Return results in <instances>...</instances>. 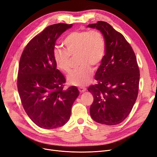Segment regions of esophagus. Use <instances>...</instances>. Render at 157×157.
I'll return each mask as SVG.
<instances>
[{"instance_id": "esophagus-1", "label": "esophagus", "mask_w": 157, "mask_h": 157, "mask_svg": "<svg viewBox=\"0 0 157 157\" xmlns=\"http://www.w3.org/2000/svg\"><path fill=\"white\" fill-rule=\"evenodd\" d=\"M78 90H79V92L80 93H82V92H84L85 91H86V88H84V87H79L78 88Z\"/></svg>"}]
</instances>
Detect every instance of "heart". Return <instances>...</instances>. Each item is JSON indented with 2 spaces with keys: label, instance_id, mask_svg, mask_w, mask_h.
Listing matches in <instances>:
<instances>
[{
  "label": "heart",
  "instance_id": "heart-1",
  "mask_svg": "<svg viewBox=\"0 0 157 157\" xmlns=\"http://www.w3.org/2000/svg\"><path fill=\"white\" fill-rule=\"evenodd\" d=\"M65 49L56 47L53 58L58 67L67 73L71 68V57L77 56L78 64L67 77L70 84L84 86L93 75L92 66L99 65L105 57L106 45L102 33L98 30L75 31L65 37L63 42Z\"/></svg>",
  "mask_w": 157,
  "mask_h": 157
}]
</instances>
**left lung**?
Listing matches in <instances>:
<instances>
[{"label":"left lung","mask_w":157,"mask_h":157,"mask_svg":"<svg viewBox=\"0 0 157 157\" xmlns=\"http://www.w3.org/2000/svg\"><path fill=\"white\" fill-rule=\"evenodd\" d=\"M103 34L106 51L95 75L98 84L88 88L94 97L90 113L100 124H119L129 115L139 91L140 69L129 42L108 23L90 24Z\"/></svg>","instance_id":"1"}]
</instances>
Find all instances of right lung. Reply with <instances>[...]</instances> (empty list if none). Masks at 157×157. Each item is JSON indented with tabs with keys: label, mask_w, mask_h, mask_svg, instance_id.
Listing matches in <instances>:
<instances>
[{
	"label": "right lung",
	"mask_w": 157,
	"mask_h": 157,
	"mask_svg": "<svg viewBox=\"0 0 157 157\" xmlns=\"http://www.w3.org/2000/svg\"><path fill=\"white\" fill-rule=\"evenodd\" d=\"M72 25L48 26L28 42L20 59L17 86L23 107L31 121L44 129L64 125L79 95L76 86L63 88L65 78L53 58L56 40Z\"/></svg>",
	"instance_id": "1"
}]
</instances>
